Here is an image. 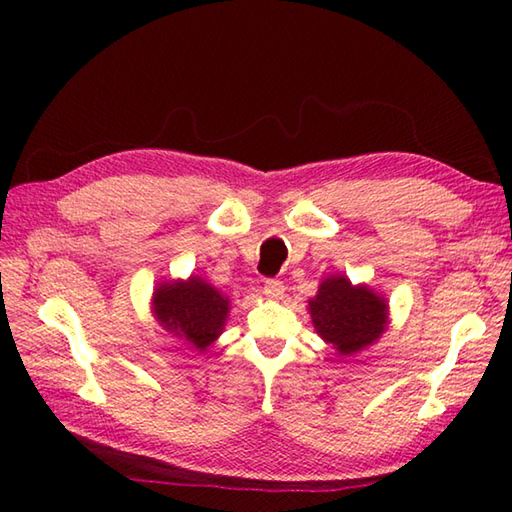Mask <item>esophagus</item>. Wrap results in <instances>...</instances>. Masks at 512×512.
Returning <instances> with one entry per match:
<instances>
[{
	"label": "esophagus",
	"mask_w": 512,
	"mask_h": 512,
	"mask_svg": "<svg viewBox=\"0 0 512 512\" xmlns=\"http://www.w3.org/2000/svg\"><path fill=\"white\" fill-rule=\"evenodd\" d=\"M284 284H281L279 279H266V284H264V295L268 297V299H281L284 297Z\"/></svg>",
	"instance_id": "esophagus-1"
}]
</instances>
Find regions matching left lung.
Here are the masks:
<instances>
[{
	"label": "left lung",
	"instance_id": "8db88e82",
	"mask_svg": "<svg viewBox=\"0 0 512 512\" xmlns=\"http://www.w3.org/2000/svg\"><path fill=\"white\" fill-rule=\"evenodd\" d=\"M308 306L321 339L341 354L372 345L387 323L385 301L365 286L354 288L345 277L325 279Z\"/></svg>",
	"mask_w": 512,
	"mask_h": 512
}]
</instances>
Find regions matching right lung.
I'll list each match as a JSON object with an SVG mask.
<instances>
[{
    "instance_id": "1",
    "label": "right lung",
    "mask_w": 512,
    "mask_h": 512,
    "mask_svg": "<svg viewBox=\"0 0 512 512\" xmlns=\"http://www.w3.org/2000/svg\"><path fill=\"white\" fill-rule=\"evenodd\" d=\"M154 306L165 328L204 352L222 332L228 297L206 281L191 277L187 284H165L156 290Z\"/></svg>"
}]
</instances>
